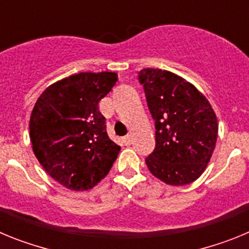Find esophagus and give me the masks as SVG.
<instances>
[{"mask_svg": "<svg viewBox=\"0 0 249 249\" xmlns=\"http://www.w3.org/2000/svg\"><path fill=\"white\" fill-rule=\"evenodd\" d=\"M123 143L126 144V146H129L132 143V136H126V137H123Z\"/></svg>", "mask_w": 249, "mask_h": 249, "instance_id": "34e87169", "label": "esophagus"}]
</instances>
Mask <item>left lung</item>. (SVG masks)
Returning <instances> with one entry per match:
<instances>
[{"instance_id":"left-lung-1","label":"left lung","mask_w":249,"mask_h":249,"mask_svg":"<svg viewBox=\"0 0 249 249\" xmlns=\"http://www.w3.org/2000/svg\"><path fill=\"white\" fill-rule=\"evenodd\" d=\"M138 80L156 124L155 151L146 158L149 172L169 186L192 183L204 172L217 142L212 106L173 72L143 68Z\"/></svg>"}]
</instances>
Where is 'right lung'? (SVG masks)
<instances>
[{
    "label": "right lung",
    "instance_id": "1",
    "mask_svg": "<svg viewBox=\"0 0 249 249\" xmlns=\"http://www.w3.org/2000/svg\"><path fill=\"white\" fill-rule=\"evenodd\" d=\"M117 82L114 72H81L48 86L30 118L32 149L54 181L87 191L108 175L121 147L107 136L98 103Z\"/></svg>",
    "mask_w": 249,
    "mask_h": 249
}]
</instances>
